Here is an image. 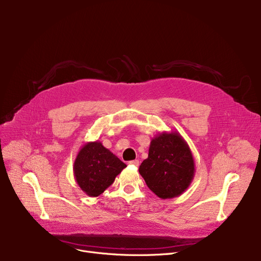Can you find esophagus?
Instances as JSON below:
<instances>
[{
  "label": "esophagus",
  "mask_w": 261,
  "mask_h": 261,
  "mask_svg": "<svg viewBox=\"0 0 261 261\" xmlns=\"http://www.w3.org/2000/svg\"><path fill=\"white\" fill-rule=\"evenodd\" d=\"M139 160H133V161H130L129 162V165H132V166H139Z\"/></svg>",
  "instance_id": "34e87169"
}]
</instances>
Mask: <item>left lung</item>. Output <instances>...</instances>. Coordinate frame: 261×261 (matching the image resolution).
Wrapping results in <instances>:
<instances>
[{"label":"left lung","instance_id":"1","mask_svg":"<svg viewBox=\"0 0 261 261\" xmlns=\"http://www.w3.org/2000/svg\"><path fill=\"white\" fill-rule=\"evenodd\" d=\"M195 160L187 142L177 131L155 135L140 174L149 189L161 199L181 196L195 176Z\"/></svg>","mask_w":261,"mask_h":261}]
</instances>
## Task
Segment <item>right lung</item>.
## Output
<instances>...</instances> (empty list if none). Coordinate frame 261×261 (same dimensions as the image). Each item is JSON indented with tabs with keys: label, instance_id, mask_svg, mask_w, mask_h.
Masks as SVG:
<instances>
[{
	"label": "right lung",
	"instance_id": "add662e5",
	"mask_svg": "<svg viewBox=\"0 0 261 261\" xmlns=\"http://www.w3.org/2000/svg\"><path fill=\"white\" fill-rule=\"evenodd\" d=\"M127 167L115 154L98 141L82 146L74 162V177L89 197H98Z\"/></svg>",
	"mask_w": 261,
	"mask_h": 261
}]
</instances>
